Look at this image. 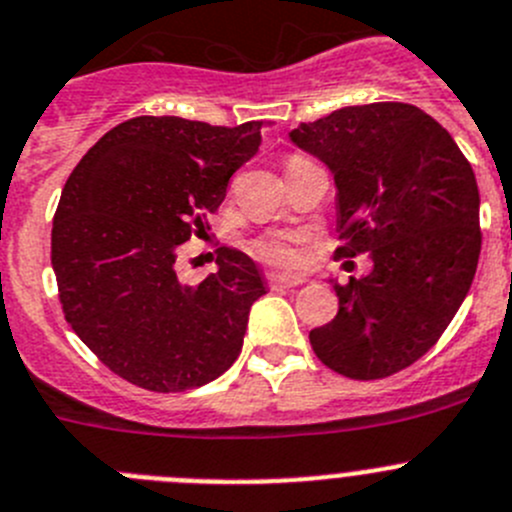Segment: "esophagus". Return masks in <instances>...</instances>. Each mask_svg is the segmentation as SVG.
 <instances>
[{
	"label": "esophagus",
	"instance_id": "1",
	"mask_svg": "<svg viewBox=\"0 0 512 512\" xmlns=\"http://www.w3.org/2000/svg\"><path fill=\"white\" fill-rule=\"evenodd\" d=\"M267 280H270L272 288H295V285L305 283V278H300V275H290V272L280 270H272L270 275H267Z\"/></svg>",
	"mask_w": 512,
	"mask_h": 512
}]
</instances>
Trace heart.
<instances>
[{
	"label": "heart",
	"mask_w": 512,
	"mask_h": 512,
	"mask_svg": "<svg viewBox=\"0 0 512 512\" xmlns=\"http://www.w3.org/2000/svg\"><path fill=\"white\" fill-rule=\"evenodd\" d=\"M255 250L260 257H265L270 262H278V265H293V262H298V250L285 237H270V240L260 242Z\"/></svg>",
	"instance_id": "heart-1"
}]
</instances>
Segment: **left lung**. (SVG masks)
<instances>
[{"instance_id": "1", "label": "left lung", "mask_w": 512, "mask_h": 512, "mask_svg": "<svg viewBox=\"0 0 512 512\" xmlns=\"http://www.w3.org/2000/svg\"><path fill=\"white\" fill-rule=\"evenodd\" d=\"M290 141L336 184L338 257H371L338 313L310 331L328 369L384 379L412 366L460 310L480 257V191L455 138L409 103L346 105L300 123Z\"/></svg>"}]
</instances>
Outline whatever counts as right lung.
<instances>
[{
	"label": "right lung",
	"instance_id": "1",
	"mask_svg": "<svg viewBox=\"0 0 512 512\" xmlns=\"http://www.w3.org/2000/svg\"><path fill=\"white\" fill-rule=\"evenodd\" d=\"M262 123L224 128L138 116L105 133L62 189L52 270L65 321L113 374L148 391L209 384L237 361L267 283L257 262L222 247L199 285L176 252L204 232L229 176L257 154Z\"/></svg>",
	"mask_w": 512,
	"mask_h": 512
}]
</instances>
